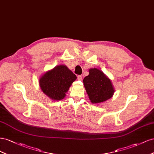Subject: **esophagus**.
<instances>
[{
    "mask_svg": "<svg viewBox=\"0 0 154 154\" xmlns=\"http://www.w3.org/2000/svg\"><path fill=\"white\" fill-rule=\"evenodd\" d=\"M82 77H83V76L82 75H78L77 76V79L79 80V81H82Z\"/></svg>",
    "mask_w": 154,
    "mask_h": 154,
    "instance_id": "1",
    "label": "esophagus"
}]
</instances>
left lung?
<instances>
[{"label":"left lung","instance_id":"8db88e82","mask_svg":"<svg viewBox=\"0 0 154 154\" xmlns=\"http://www.w3.org/2000/svg\"><path fill=\"white\" fill-rule=\"evenodd\" d=\"M83 83L91 103L100 104L112 97L115 90L111 80L97 68H90Z\"/></svg>","mask_w":154,"mask_h":154}]
</instances>
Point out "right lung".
Listing matches in <instances>:
<instances>
[{
  "instance_id": "add662e5",
  "label": "right lung",
  "mask_w": 154,
  "mask_h": 154,
  "mask_svg": "<svg viewBox=\"0 0 154 154\" xmlns=\"http://www.w3.org/2000/svg\"><path fill=\"white\" fill-rule=\"evenodd\" d=\"M77 77L66 66L60 64L48 70L39 79L41 90L53 100H60L66 97Z\"/></svg>"
}]
</instances>
